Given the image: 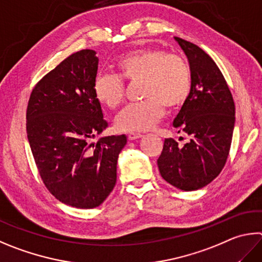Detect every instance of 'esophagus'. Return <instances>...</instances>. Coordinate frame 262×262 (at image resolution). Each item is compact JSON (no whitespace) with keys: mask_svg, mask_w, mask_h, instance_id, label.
Segmentation results:
<instances>
[{"mask_svg":"<svg viewBox=\"0 0 262 262\" xmlns=\"http://www.w3.org/2000/svg\"><path fill=\"white\" fill-rule=\"evenodd\" d=\"M140 137H142V135L137 134V133H129V134H128V140L129 141H135L137 139H140Z\"/></svg>","mask_w":262,"mask_h":262,"instance_id":"esophagus-1","label":"esophagus"}]
</instances>
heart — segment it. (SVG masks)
Masks as SVG:
<instances>
[{
    "mask_svg": "<svg viewBox=\"0 0 262 262\" xmlns=\"http://www.w3.org/2000/svg\"><path fill=\"white\" fill-rule=\"evenodd\" d=\"M117 77L99 75L95 79L93 93L101 105L116 110L125 97L122 81H142L139 104H130L119 113L116 127L121 132H145L151 129L165 107L177 110L187 101L191 90V72L185 60L161 49L146 48L132 51L117 61Z\"/></svg>",
    "mask_w": 262,
    "mask_h": 262,
    "instance_id": "obj_1",
    "label": "heart"
}]
</instances>
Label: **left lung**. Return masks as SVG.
I'll return each mask as SVG.
<instances>
[{"mask_svg":"<svg viewBox=\"0 0 262 262\" xmlns=\"http://www.w3.org/2000/svg\"><path fill=\"white\" fill-rule=\"evenodd\" d=\"M187 56L191 90L173 126L185 133L184 145L166 139L157 160L160 175L173 187L193 191L215 179L229 155L235 127V104L217 65L198 46L174 37Z\"/></svg>","mask_w":262,"mask_h":262,"instance_id":"obj_1","label":"left lung"}]
</instances>
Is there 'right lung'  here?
Wrapping results in <instances>:
<instances>
[{
  "label": "right lung",
  "mask_w": 262,
  "mask_h": 262,
  "mask_svg": "<svg viewBox=\"0 0 262 262\" xmlns=\"http://www.w3.org/2000/svg\"><path fill=\"white\" fill-rule=\"evenodd\" d=\"M96 51L69 56L33 89L26 130L33 157L47 189L66 205H101L117 182V161L126 135L92 140L106 129L101 104L93 93Z\"/></svg>",
  "instance_id": "1"
}]
</instances>
